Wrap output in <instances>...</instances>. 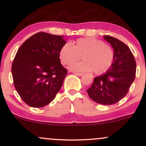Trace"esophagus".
Returning a JSON list of instances; mask_svg holds the SVG:
<instances>
[{
    "instance_id": "obj_1",
    "label": "esophagus",
    "mask_w": 146,
    "mask_h": 146,
    "mask_svg": "<svg viewBox=\"0 0 146 146\" xmlns=\"http://www.w3.org/2000/svg\"><path fill=\"white\" fill-rule=\"evenodd\" d=\"M74 74L75 75L78 76H81L83 75V73H81V72H74Z\"/></svg>"
}]
</instances>
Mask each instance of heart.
<instances>
[{
    "instance_id": "heart-1",
    "label": "heart",
    "mask_w": 146,
    "mask_h": 146,
    "mask_svg": "<svg viewBox=\"0 0 146 146\" xmlns=\"http://www.w3.org/2000/svg\"><path fill=\"white\" fill-rule=\"evenodd\" d=\"M72 64L70 69L75 72L93 71L100 75L109 70L115 61V50L102 40L94 37L78 39L73 45L65 43L59 50V58L63 64Z\"/></svg>"
}]
</instances>
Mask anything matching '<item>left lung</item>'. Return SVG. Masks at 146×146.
<instances>
[{
  "mask_svg": "<svg viewBox=\"0 0 146 146\" xmlns=\"http://www.w3.org/2000/svg\"><path fill=\"white\" fill-rule=\"evenodd\" d=\"M115 50V61L108 71L94 78L87 90L95 102L104 105L115 104L124 98L136 77V64L134 56L125 43L116 38L104 35Z\"/></svg>",
  "mask_w": 146,
  "mask_h": 146,
  "instance_id": "1",
  "label": "left lung"
}]
</instances>
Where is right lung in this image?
<instances>
[{
    "label": "right lung",
    "mask_w": 146,
    "mask_h": 146,
    "mask_svg": "<svg viewBox=\"0 0 146 146\" xmlns=\"http://www.w3.org/2000/svg\"><path fill=\"white\" fill-rule=\"evenodd\" d=\"M64 36L39 32L19 48L12 65L14 85L27 105L45 107L55 98L67 70L60 64L59 50Z\"/></svg>",
    "instance_id": "obj_1"
}]
</instances>
